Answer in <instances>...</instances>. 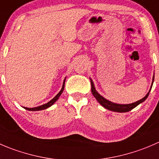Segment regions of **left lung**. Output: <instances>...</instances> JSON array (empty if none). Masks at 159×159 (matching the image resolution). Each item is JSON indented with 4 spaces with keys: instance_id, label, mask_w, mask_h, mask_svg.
<instances>
[{
    "instance_id": "obj_1",
    "label": "left lung",
    "mask_w": 159,
    "mask_h": 159,
    "mask_svg": "<svg viewBox=\"0 0 159 159\" xmlns=\"http://www.w3.org/2000/svg\"><path fill=\"white\" fill-rule=\"evenodd\" d=\"M154 78H155V76H153V79H152V84H153ZM90 81H91V92H92L93 95L94 96V97L97 99V101H98L99 103L103 107L106 108V109L109 110V111H114V112H120V113L128 112V111H131V110L134 109V108L136 107L138 104H140V103H141L142 102H144V100L147 99V97H148L149 93H150L151 89H152V84L149 92L146 94L145 97H143L142 99H141V100H138V101H136L132 103H130V104H118V103H113V102L109 101V100H107V99H105L104 97H102L101 95H100V94L97 93V91L96 90L93 81L92 80H90Z\"/></svg>"
}]
</instances>
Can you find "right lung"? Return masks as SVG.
<instances>
[{
    "instance_id": "1",
    "label": "right lung",
    "mask_w": 159,
    "mask_h": 159,
    "mask_svg": "<svg viewBox=\"0 0 159 159\" xmlns=\"http://www.w3.org/2000/svg\"><path fill=\"white\" fill-rule=\"evenodd\" d=\"M65 80L66 79L64 80V82H63V84H62V89H61V90L59 91V93L57 94V95L56 96V97H54V98L52 99V100H50L49 102H48L47 103H45V104H43V105H41V106H39L37 107H33V108H28V107H24L25 109L28 110V111H42V110H45V109H47L48 107H51L52 105L53 104V103H55V102L56 101V100L59 99V97H60L61 94L62 93V92H63V89H64V86H65Z\"/></svg>"
}]
</instances>
